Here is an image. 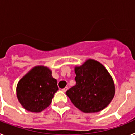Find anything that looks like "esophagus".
I'll use <instances>...</instances> for the list:
<instances>
[{
	"mask_svg": "<svg viewBox=\"0 0 135 135\" xmlns=\"http://www.w3.org/2000/svg\"><path fill=\"white\" fill-rule=\"evenodd\" d=\"M68 86H65V88H64V89H62V91L64 92V93H65V92H66L67 90H68Z\"/></svg>",
	"mask_w": 135,
	"mask_h": 135,
	"instance_id": "obj_1",
	"label": "esophagus"
}]
</instances>
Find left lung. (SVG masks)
Instances as JSON below:
<instances>
[{"mask_svg": "<svg viewBox=\"0 0 135 135\" xmlns=\"http://www.w3.org/2000/svg\"><path fill=\"white\" fill-rule=\"evenodd\" d=\"M76 85L66 91L71 103L84 113L106 108L115 94V86L108 70L99 62L89 59L75 68Z\"/></svg>", "mask_w": 135, "mask_h": 135, "instance_id": "left-lung-1", "label": "left lung"}]
</instances>
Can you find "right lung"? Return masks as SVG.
<instances>
[{"instance_id":"1","label":"right lung","mask_w":135,"mask_h":135,"mask_svg":"<svg viewBox=\"0 0 135 135\" xmlns=\"http://www.w3.org/2000/svg\"><path fill=\"white\" fill-rule=\"evenodd\" d=\"M58 90L57 80L52 77L51 70L37 66L19 81L17 96L26 110L40 112L50 105Z\"/></svg>"}]
</instances>
